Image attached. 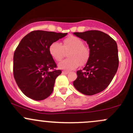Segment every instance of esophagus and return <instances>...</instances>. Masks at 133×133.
Returning a JSON list of instances; mask_svg holds the SVG:
<instances>
[{
  "instance_id": "esophagus-1",
  "label": "esophagus",
  "mask_w": 133,
  "mask_h": 133,
  "mask_svg": "<svg viewBox=\"0 0 133 133\" xmlns=\"http://www.w3.org/2000/svg\"><path fill=\"white\" fill-rule=\"evenodd\" d=\"M68 72H68V70H63L62 72V73L64 74H68Z\"/></svg>"
}]
</instances>
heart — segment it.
I'll list each match as a JSON object with an SVG mask.
<instances>
[{
  "label": "heart",
  "mask_w": 133,
  "mask_h": 133,
  "mask_svg": "<svg viewBox=\"0 0 133 133\" xmlns=\"http://www.w3.org/2000/svg\"><path fill=\"white\" fill-rule=\"evenodd\" d=\"M67 52L68 58L58 65L62 69H75L80 64L83 65L86 63L90 56V50L84 45L83 41L73 35L65 38L62 45L58 42H54L49 46L50 54L57 61H61Z\"/></svg>",
  "instance_id": "obj_1"
}]
</instances>
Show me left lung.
Returning a JSON list of instances; mask_svg holds the SVG:
<instances>
[{
    "label": "left lung",
    "mask_w": 133,
    "mask_h": 133,
    "mask_svg": "<svg viewBox=\"0 0 133 133\" xmlns=\"http://www.w3.org/2000/svg\"><path fill=\"white\" fill-rule=\"evenodd\" d=\"M87 41L90 56L83 70L77 71L74 87L82 94L91 96L104 90L116 74L119 65L116 42L109 35L98 30L74 32Z\"/></svg>",
    "instance_id": "obj_1"
}]
</instances>
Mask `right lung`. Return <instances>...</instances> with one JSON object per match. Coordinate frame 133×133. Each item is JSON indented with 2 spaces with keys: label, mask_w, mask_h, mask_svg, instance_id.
<instances>
[{
  "label": "right lung",
  "mask_w": 133,
  "mask_h": 133,
  "mask_svg": "<svg viewBox=\"0 0 133 133\" xmlns=\"http://www.w3.org/2000/svg\"><path fill=\"white\" fill-rule=\"evenodd\" d=\"M66 34L35 30L21 41L14 52L13 72L18 87L27 97L39 101L52 94L61 70L56 69L49 46Z\"/></svg>",
  "instance_id": "obj_1"
}]
</instances>
